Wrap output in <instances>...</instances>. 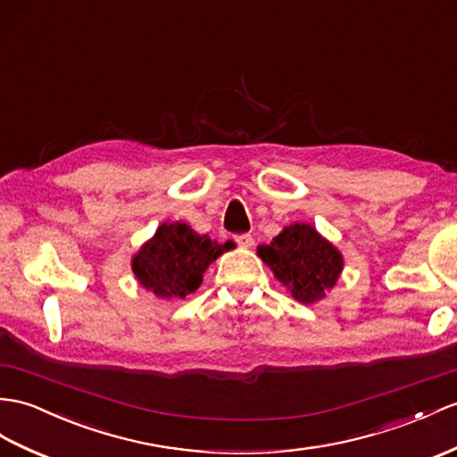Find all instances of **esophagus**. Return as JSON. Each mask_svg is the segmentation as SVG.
<instances>
[{"instance_id":"esophagus-1","label":"esophagus","mask_w":457,"mask_h":457,"mask_svg":"<svg viewBox=\"0 0 457 457\" xmlns=\"http://www.w3.org/2000/svg\"><path fill=\"white\" fill-rule=\"evenodd\" d=\"M235 240H237V244H238L240 248H252V246H253L252 235H237Z\"/></svg>"}]
</instances>
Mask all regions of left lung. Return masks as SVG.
<instances>
[{
    "mask_svg": "<svg viewBox=\"0 0 457 457\" xmlns=\"http://www.w3.org/2000/svg\"><path fill=\"white\" fill-rule=\"evenodd\" d=\"M258 255L303 304L324 298L343 270L341 252L304 222L285 227L271 244L258 248Z\"/></svg>",
    "mask_w": 457,
    "mask_h": 457,
    "instance_id": "8db88e82",
    "label": "left lung"
}]
</instances>
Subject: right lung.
Here are the masks:
<instances>
[{"label":"right lung","instance_id":"right-lung-1","mask_svg":"<svg viewBox=\"0 0 457 457\" xmlns=\"http://www.w3.org/2000/svg\"><path fill=\"white\" fill-rule=\"evenodd\" d=\"M228 250V242L219 244L186 222H162L133 255L131 270L139 285L162 300L186 298L197 291L204 273L219 255Z\"/></svg>","mask_w":457,"mask_h":457}]
</instances>
